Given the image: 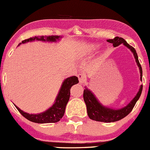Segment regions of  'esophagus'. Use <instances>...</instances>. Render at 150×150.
<instances>
[{
	"mask_svg": "<svg viewBox=\"0 0 150 150\" xmlns=\"http://www.w3.org/2000/svg\"><path fill=\"white\" fill-rule=\"evenodd\" d=\"M77 77H78L79 82H80V84H83L84 82H85L86 77L85 75H83V74H79V75H77Z\"/></svg>",
	"mask_w": 150,
	"mask_h": 150,
	"instance_id": "esophagus-1",
	"label": "esophagus"
}]
</instances>
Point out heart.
Here are the masks:
<instances>
[{
  "mask_svg": "<svg viewBox=\"0 0 150 150\" xmlns=\"http://www.w3.org/2000/svg\"><path fill=\"white\" fill-rule=\"evenodd\" d=\"M98 47H99V46H98L97 44H90V45L88 46V48H87V49H88L89 52H92V51H95Z\"/></svg>",
  "mask_w": 150,
  "mask_h": 150,
  "instance_id": "b5f03b06",
  "label": "heart"
}]
</instances>
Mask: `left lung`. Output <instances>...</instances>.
<instances>
[{"label": "left lung", "mask_w": 150, "mask_h": 150, "mask_svg": "<svg viewBox=\"0 0 150 150\" xmlns=\"http://www.w3.org/2000/svg\"><path fill=\"white\" fill-rule=\"evenodd\" d=\"M108 42L111 43L113 44L114 47L119 46L120 44H123L125 46H126L128 49L130 50V51L133 53L134 58H135L136 63H137V66H138L139 70L140 73V80L142 81V70L140 62L138 60V56H137V53H136L135 49L132 46L129 45L125 39L123 38L116 37L113 39H108ZM142 91V85H140L139 91L137 92L135 97L132 99L131 101L127 104L126 106L121 108H108L107 106H105L99 102V100L95 97L92 91L89 89L87 87H85V90L83 93V98L85 101L86 106H87V114L89 118L92 120H96V121L104 122V123H111V122L118 121L131 112V111L137 102V100L140 98L141 93Z\"/></svg>", "instance_id": "8db88e82"}]
</instances>
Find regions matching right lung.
Returning a JSON list of instances; mask_svg holds the SVG:
<instances>
[{
    "mask_svg": "<svg viewBox=\"0 0 150 150\" xmlns=\"http://www.w3.org/2000/svg\"><path fill=\"white\" fill-rule=\"evenodd\" d=\"M62 37L60 36H49V37H31L30 39H25L22 41V43H20L18 46L21 45L22 44H26V43L34 41H42V42H56L60 40ZM79 82L78 78L76 76L69 77L65 79L62 83L61 89L57 97L56 98L54 104L51 107L48 108L44 112L37 114H31V113H26L15 105V107L18 110L19 112L25 118L30 121L37 123H56L63 118L64 116L65 107L68 104L70 99V89L72 86Z\"/></svg>",
    "mask_w": 150,
    "mask_h": 150,
    "instance_id": "right-lung-1",
    "label": "right lung"
}]
</instances>
